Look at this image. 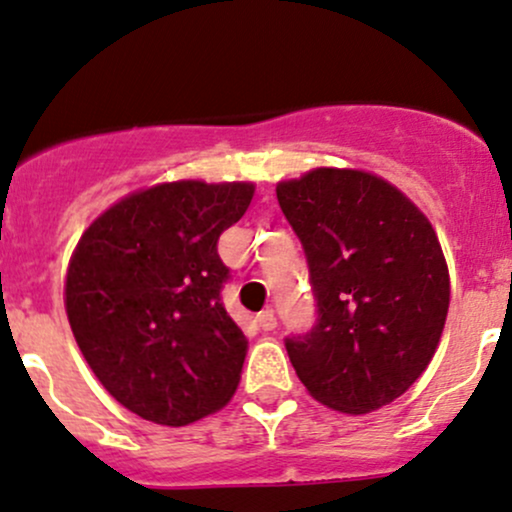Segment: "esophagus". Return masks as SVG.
<instances>
[{"label": "esophagus", "mask_w": 512, "mask_h": 512, "mask_svg": "<svg viewBox=\"0 0 512 512\" xmlns=\"http://www.w3.org/2000/svg\"><path fill=\"white\" fill-rule=\"evenodd\" d=\"M256 324H258V329H261V331H273L278 321H275V314L271 312V309H266V312L258 314Z\"/></svg>", "instance_id": "1"}]
</instances>
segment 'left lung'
<instances>
[{
	"mask_svg": "<svg viewBox=\"0 0 512 512\" xmlns=\"http://www.w3.org/2000/svg\"><path fill=\"white\" fill-rule=\"evenodd\" d=\"M302 241L317 321L285 338L307 392L329 409L387 406L438 348L450 275L428 217L399 188L355 169H314L275 188Z\"/></svg>",
	"mask_w": 512,
	"mask_h": 512,
	"instance_id": "8db88e82",
	"label": "left lung"
}]
</instances>
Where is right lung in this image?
<instances>
[{"label":"right lung","mask_w":512,"mask_h":512,"mask_svg":"<svg viewBox=\"0 0 512 512\" xmlns=\"http://www.w3.org/2000/svg\"><path fill=\"white\" fill-rule=\"evenodd\" d=\"M254 183H159L91 222L65 307L77 346L113 399L145 421L188 426L232 399L249 341L222 304L220 234Z\"/></svg>","instance_id":"add662e5"}]
</instances>
